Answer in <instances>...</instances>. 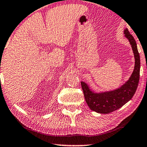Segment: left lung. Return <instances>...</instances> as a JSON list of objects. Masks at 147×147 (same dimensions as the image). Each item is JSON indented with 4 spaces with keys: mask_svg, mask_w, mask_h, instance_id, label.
<instances>
[{
    "mask_svg": "<svg viewBox=\"0 0 147 147\" xmlns=\"http://www.w3.org/2000/svg\"><path fill=\"white\" fill-rule=\"evenodd\" d=\"M124 33L125 37L129 40L135 59L134 69L129 80L117 90L99 94L91 91L85 82H81L86 103L90 109L98 113L109 114L119 109L131 100L137 89L140 78L139 53L135 39L128 31V29H125Z\"/></svg>",
    "mask_w": 147,
    "mask_h": 147,
    "instance_id": "1",
    "label": "left lung"
}]
</instances>
